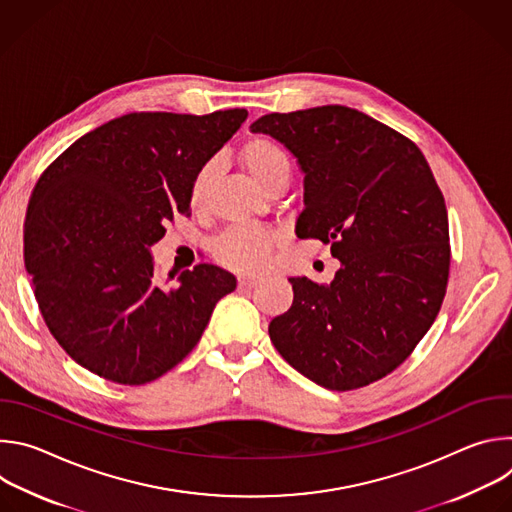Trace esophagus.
Masks as SVG:
<instances>
[{"instance_id": "esophagus-1", "label": "esophagus", "mask_w": 512, "mask_h": 512, "mask_svg": "<svg viewBox=\"0 0 512 512\" xmlns=\"http://www.w3.org/2000/svg\"><path fill=\"white\" fill-rule=\"evenodd\" d=\"M261 279L259 277H247V275H241L239 277V287H255L259 285Z\"/></svg>"}]
</instances>
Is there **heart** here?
<instances>
[{"label":"heart","mask_w":512,"mask_h":512,"mask_svg":"<svg viewBox=\"0 0 512 512\" xmlns=\"http://www.w3.org/2000/svg\"><path fill=\"white\" fill-rule=\"evenodd\" d=\"M239 158L243 168L261 188H267L273 180L281 176H289L291 172L287 154L279 148L277 143L265 137L249 139L243 145ZM214 170H216L214 162H206L198 168L190 188L192 204H200L204 200L210 188V182L214 178ZM271 243H273V237L267 231H259L251 227H235L216 239L214 255L218 261L225 263L231 269L259 271L267 265Z\"/></svg>","instance_id":"b5f03b06"}]
</instances>
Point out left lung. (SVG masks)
Wrapping results in <instances>:
<instances>
[{
    "label": "left lung",
    "instance_id": "obj_1",
    "mask_svg": "<svg viewBox=\"0 0 512 512\" xmlns=\"http://www.w3.org/2000/svg\"><path fill=\"white\" fill-rule=\"evenodd\" d=\"M296 158L304 210L296 235L330 243V285L289 277L291 308L269 338L330 391L383 379L440 312L450 273L448 210L417 145L344 105L269 113L251 125Z\"/></svg>",
    "mask_w": 512,
    "mask_h": 512
}]
</instances>
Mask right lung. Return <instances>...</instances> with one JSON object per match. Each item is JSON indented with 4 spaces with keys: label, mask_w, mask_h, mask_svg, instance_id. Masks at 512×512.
Segmentation results:
<instances>
[{
    "label": "right lung",
    "mask_w": 512,
    "mask_h": 512,
    "mask_svg": "<svg viewBox=\"0 0 512 512\" xmlns=\"http://www.w3.org/2000/svg\"><path fill=\"white\" fill-rule=\"evenodd\" d=\"M247 109L129 113L89 131L34 186L24 263L56 342L87 371L150 383L198 344L237 279L216 265L160 281L152 247L188 214L192 180ZM174 278L170 273L168 280Z\"/></svg>",
    "instance_id": "right-lung-1"
}]
</instances>
